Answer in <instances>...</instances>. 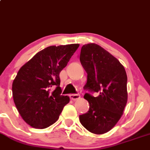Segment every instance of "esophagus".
<instances>
[{
  "mask_svg": "<svg viewBox=\"0 0 150 150\" xmlns=\"http://www.w3.org/2000/svg\"><path fill=\"white\" fill-rule=\"evenodd\" d=\"M69 97L71 100H77V99H79L81 96L79 93H76V94H70Z\"/></svg>",
  "mask_w": 150,
  "mask_h": 150,
  "instance_id": "34e87169",
  "label": "esophagus"
}]
</instances>
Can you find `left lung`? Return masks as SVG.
<instances>
[{"instance_id":"obj_1","label":"left lung","mask_w":150,"mask_h":150,"mask_svg":"<svg viewBox=\"0 0 150 150\" xmlns=\"http://www.w3.org/2000/svg\"><path fill=\"white\" fill-rule=\"evenodd\" d=\"M87 73L84 95L89 110L79 115L81 125L89 132L103 134L116 125L127 101V74L120 62L99 45H84L79 56ZM98 93L94 97L91 93Z\"/></svg>"}]
</instances>
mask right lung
<instances>
[{
    "mask_svg": "<svg viewBox=\"0 0 150 150\" xmlns=\"http://www.w3.org/2000/svg\"><path fill=\"white\" fill-rule=\"evenodd\" d=\"M79 44L50 46L41 50L20 69L12 86L13 100L28 125L44 129L59 119L69 98L62 96L59 73Z\"/></svg>",
    "mask_w": 150,
    "mask_h": 150,
    "instance_id": "add662e5",
    "label": "right lung"
}]
</instances>
